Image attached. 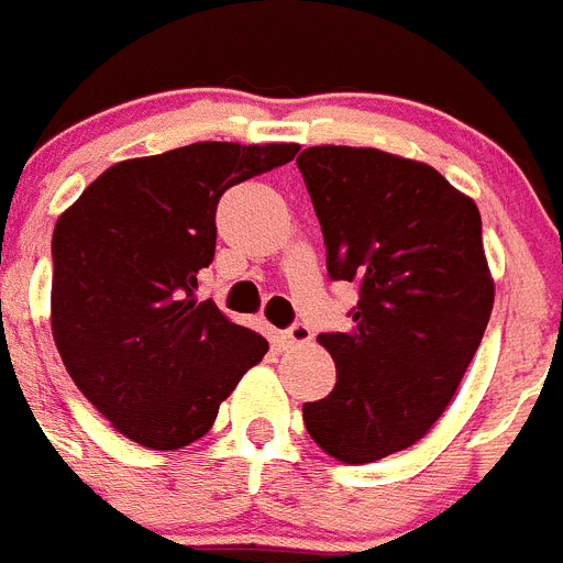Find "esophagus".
I'll return each mask as SVG.
<instances>
[{"label": "esophagus", "mask_w": 563, "mask_h": 563, "mask_svg": "<svg viewBox=\"0 0 563 563\" xmlns=\"http://www.w3.org/2000/svg\"><path fill=\"white\" fill-rule=\"evenodd\" d=\"M282 339H285L287 345H308L310 339H313V333H310V328L305 322H292L290 328L282 333Z\"/></svg>", "instance_id": "obj_1"}]
</instances>
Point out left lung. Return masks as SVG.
<instances>
[{
	"mask_svg": "<svg viewBox=\"0 0 563 563\" xmlns=\"http://www.w3.org/2000/svg\"><path fill=\"white\" fill-rule=\"evenodd\" d=\"M301 178L328 276L354 282L347 333H319L336 385L305 402L308 434L342 463L415 445L452 402L489 324L481 212L438 169L379 148L310 146Z\"/></svg>",
	"mask_w": 563,
	"mask_h": 563,
	"instance_id": "left-lung-1",
	"label": "left lung"
}]
</instances>
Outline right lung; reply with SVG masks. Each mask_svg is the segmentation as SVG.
I'll use <instances>...</instances> for the list:
<instances>
[{
	"label": "right lung",
	"instance_id": "right-lung-1",
	"mask_svg": "<svg viewBox=\"0 0 563 563\" xmlns=\"http://www.w3.org/2000/svg\"><path fill=\"white\" fill-rule=\"evenodd\" d=\"M296 143H192L106 169L54 227L51 331L74 385L134 443L203 438L267 339L198 301L230 187L292 161Z\"/></svg>",
	"mask_w": 563,
	"mask_h": 563
}]
</instances>
